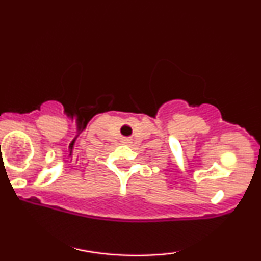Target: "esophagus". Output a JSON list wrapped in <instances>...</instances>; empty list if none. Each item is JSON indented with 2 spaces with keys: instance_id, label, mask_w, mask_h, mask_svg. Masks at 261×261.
Wrapping results in <instances>:
<instances>
[{
  "instance_id": "obj_1",
  "label": "esophagus",
  "mask_w": 261,
  "mask_h": 261,
  "mask_svg": "<svg viewBox=\"0 0 261 261\" xmlns=\"http://www.w3.org/2000/svg\"><path fill=\"white\" fill-rule=\"evenodd\" d=\"M122 143H125V145H127V143H130V140L124 139V140H122Z\"/></svg>"
}]
</instances>
